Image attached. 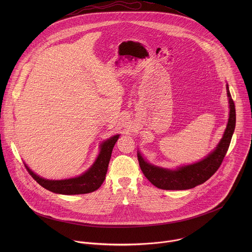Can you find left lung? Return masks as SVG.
<instances>
[{
	"mask_svg": "<svg viewBox=\"0 0 252 252\" xmlns=\"http://www.w3.org/2000/svg\"><path fill=\"white\" fill-rule=\"evenodd\" d=\"M229 103V118L224 134L216 148L205 158L189 165H183L176 169L162 168L147 162L140 151L138 160L145 178L154 186L164 190H186L209 180L220 167L231 143L236 127V109L232 100L229 86L226 84Z\"/></svg>",
	"mask_w": 252,
	"mask_h": 252,
	"instance_id": "8db88e82",
	"label": "left lung"
}]
</instances>
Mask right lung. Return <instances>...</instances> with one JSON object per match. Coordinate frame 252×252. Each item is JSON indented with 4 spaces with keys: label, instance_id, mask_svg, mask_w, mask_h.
I'll return each instance as SVG.
<instances>
[{
    "label": "right lung",
    "instance_id": "add662e5",
    "mask_svg": "<svg viewBox=\"0 0 252 252\" xmlns=\"http://www.w3.org/2000/svg\"><path fill=\"white\" fill-rule=\"evenodd\" d=\"M119 137L120 135H115L102 142L100 144V152L95 162L87 171L75 178L66 180H46L37 176L26 164L25 167L39 185L53 193L63 195L91 193L96 191L103 184L107 175L112 148Z\"/></svg>",
    "mask_w": 252,
    "mask_h": 252
}]
</instances>
